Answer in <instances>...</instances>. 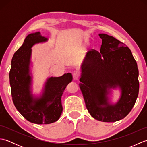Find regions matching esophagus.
I'll list each match as a JSON object with an SVG mask.
<instances>
[{"label":"esophagus","mask_w":147,"mask_h":147,"mask_svg":"<svg viewBox=\"0 0 147 147\" xmlns=\"http://www.w3.org/2000/svg\"><path fill=\"white\" fill-rule=\"evenodd\" d=\"M80 76V74L78 71H74V73H73V78L75 80H78L79 79Z\"/></svg>","instance_id":"1"}]
</instances>
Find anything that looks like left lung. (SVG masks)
<instances>
[{
    "instance_id": "8db88e82",
    "label": "left lung",
    "mask_w": 147,
    "mask_h": 147,
    "mask_svg": "<svg viewBox=\"0 0 147 147\" xmlns=\"http://www.w3.org/2000/svg\"><path fill=\"white\" fill-rule=\"evenodd\" d=\"M99 36L102 39L100 51L86 53L79 85L90 115L111 123L125 117L135 105L139 92L138 69L124 43L107 34ZM116 87L121 89V97L116 104L111 105L108 90Z\"/></svg>"
}]
</instances>
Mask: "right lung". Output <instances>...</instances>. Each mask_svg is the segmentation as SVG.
I'll return each instance as SVG.
<instances>
[{
  "instance_id": "1",
  "label": "right lung",
  "mask_w": 147,
  "mask_h": 147,
  "mask_svg": "<svg viewBox=\"0 0 147 147\" xmlns=\"http://www.w3.org/2000/svg\"><path fill=\"white\" fill-rule=\"evenodd\" d=\"M47 40L40 32L28 35L23 45L14 53L9 72L11 95L16 108L26 120L37 124H51L59 119L63 109L61 96L65 87L73 80L71 73L49 78L43 94L40 97H33L30 91L31 48L35 43L45 42Z\"/></svg>"
}]
</instances>
